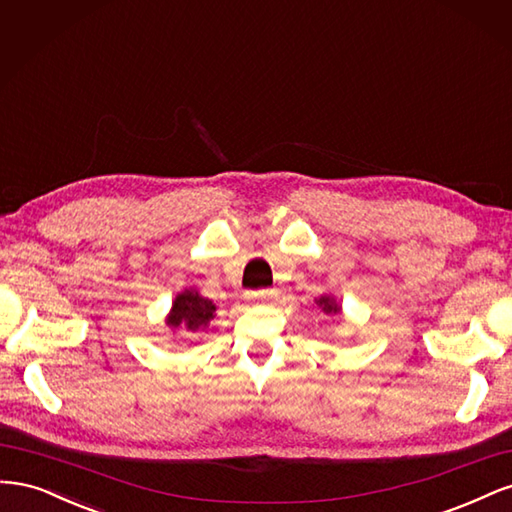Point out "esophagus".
Returning <instances> with one entry per match:
<instances>
[{
    "label": "esophagus",
    "mask_w": 512,
    "mask_h": 512,
    "mask_svg": "<svg viewBox=\"0 0 512 512\" xmlns=\"http://www.w3.org/2000/svg\"><path fill=\"white\" fill-rule=\"evenodd\" d=\"M277 297V290H260V292H245V299L250 303H269Z\"/></svg>",
    "instance_id": "obj_1"
}]
</instances>
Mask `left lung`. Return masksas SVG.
<instances>
[{
	"mask_svg": "<svg viewBox=\"0 0 512 512\" xmlns=\"http://www.w3.org/2000/svg\"><path fill=\"white\" fill-rule=\"evenodd\" d=\"M314 303L322 309L324 314L327 316H337V314H342V305L337 303V299L335 297H331V294H322V297H318V299H314Z\"/></svg>",
	"mask_w": 512,
	"mask_h": 512,
	"instance_id": "obj_1",
	"label": "left lung"
}]
</instances>
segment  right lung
Here are the masks:
<instances>
[{
	"label": "right lung",
	"mask_w": 512,
	"mask_h": 512,
	"mask_svg": "<svg viewBox=\"0 0 512 512\" xmlns=\"http://www.w3.org/2000/svg\"><path fill=\"white\" fill-rule=\"evenodd\" d=\"M215 309H218L215 303L203 297L196 288H185L177 294L173 307H170V312L166 316V327L173 333L205 331L215 318Z\"/></svg>",
	"instance_id": "1"
}]
</instances>
